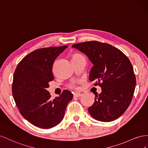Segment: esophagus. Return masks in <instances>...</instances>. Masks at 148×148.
Returning a JSON list of instances; mask_svg holds the SVG:
<instances>
[{"instance_id":"34e87169","label":"esophagus","mask_w":148,"mask_h":148,"mask_svg":"<svg viewBox=\"0 0 148 148\" xmlns=\"http://www.w3.org/2000/svg\"><path fill=\"white\" fill-rule=\"evenodd\" d=\"M82 95V94H79V93H75V94H74V97H81Z\"/></svg>"}]
</instances>
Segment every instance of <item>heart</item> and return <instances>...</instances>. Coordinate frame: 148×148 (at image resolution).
I'll list each match as a JSON object with an SVG mask.
<instances>
[{
    "label": "heart",
    "instance_id": "heart-1",
    "mask_svg": "<svg viewBox=\"0 0 148 148\" xmlns=\"http://www.w3.org/2000/svg\"><path fill=\"white\" fill-rule=\"evenodd\" d=\"M80 55H81V54H75L74 56H80ZM79 83H80V81H75V82H71L69 85V87L71 88H73V89L78 90L79 88Z\"/></svg>",
    "mask_w": 148,
    "mask_h": 148
}]
</instances>
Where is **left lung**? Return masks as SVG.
I'll use <instances>...</instances> for the list:
<instances>
[{
	"mask_svg": "<svg viewBox=\"0 0 148 148\" xmlns=\"http://www.w3.org/2000/svg\"><path fill=\"white\" fill-rule=\"evenodd\" d=\"M72 47L84 53L94 64L89 79L102 88L88 108L94 119L109 122L125 113L132 102L136 86L133 67L128 57L114 46L97 41L75 44Z\"/></svg>",
	"mask_w": 148,
	"mask_h": 148,
	"instance_id": "1",
	"label": "left lung"
}]
</instances>
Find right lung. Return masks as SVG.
Here are the masks:
<instances>
[{
	"instance_id": "add662e5",
	"label": "right lung",
	"mask_w": 148,
	"mask_h": 148,
	"mask_svg": "<svg viewBox=\"0 0 148 148\" xmlns=\"http://www.w3.org/2000/svg\"><path fill=\"white\" fill-rule=\"evenodd\" d=\"M67 46L37 49L24 57L14 74L12 95L20 113L37 127L51 128L63 119L73 95L68 90L54 99L46 88L53 81L54 60Z\"/></svg>"
}]
</instances>
